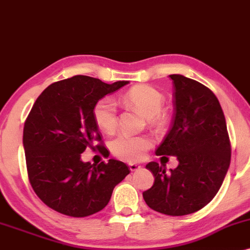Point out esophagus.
Returning a JSON list of instances; mask_svg holds the SVG:
<instances>
[{
  "mask_svg": "<svg viewBox=\"0 0 250 250\" xmlns=\"http://www.w3.org/2000/svg\"><path fill=\"white\" fill-rule=\"evenodd\" d=\"M128 167H130L131 171H137V170H139L142 167L138 164H134V163H128Z\"/></svg>",
  "mask_w": 250,
  "mask_h": 250,
  "instance_id": "34e87169",
  "label": "esophagus"
}]
</instances>
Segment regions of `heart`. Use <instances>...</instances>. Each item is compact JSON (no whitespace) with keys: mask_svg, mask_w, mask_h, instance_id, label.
Returning a JSON list of instances; mask_svg holds the SVG:
<instances>
[{"mask_svg":"<svg viewBox=\"0 0 250 250\" xmlns=\"http://www.w3.org/2000/svg\"><path fill=\"white\" fill-rule=\"evenodd\" d=\"M124 102L137 108L146 117L147 123L155 127H162L167 122V116L163 113L164 97L156 88L148 85L134 86L124 94ZM93 119L100 130L111 133L116 130L118 124L117 107L110 97L100 98L94 104ZM152 143L146 136H132L120 133L111 143V151L114 156L127 162L140 161L145 152L151 147Z\"/></svg>","mask_w":250,"mask_h":250,"instance_id":"heart-1","label":"heart"}]
</instances>
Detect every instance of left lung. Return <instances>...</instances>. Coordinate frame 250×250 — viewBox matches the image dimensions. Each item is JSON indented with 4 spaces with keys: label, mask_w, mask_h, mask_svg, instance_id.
<instances>
[{
    "label": "left lung",
    "mask_w": 250,
    "mask_h": 250,
    "mask_svg": "<svg viewBox=\"0 0 250 250\" xmlns=\"http://www.w3.org/2000/svg\"><path fill=\"white\" fill-rule=\"evenodd\" d=\"M169 77L175 87V114L156 155L175 156L179 164L170 173L156 162L146 164L155 183L143 197L155 211L184 216L215 197L229 169L231 146L222 107L211 89L184 75Z\"/></svg>",
    "instance_id": "obj_1"
}]
</instances>
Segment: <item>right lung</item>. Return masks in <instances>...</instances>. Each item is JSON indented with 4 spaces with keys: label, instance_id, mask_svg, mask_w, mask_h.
<instances>
[{
    "label": "right lung",
    "instance_id": "add662e5",
    "mask_svg": "<svg viewBox=\"0 0 250 250\" xmlns=\"http://www.w3.org/2000/svg\"><path fill=\"white\" fill-rule=\"evenodd\" d=\"M126 83L74 75L53 83L36 99L24 122L23 147L30 186L50 209L72 217L93 215L130 173L116 159L98 165L81 161L87 146L108 157L92 111L100 98Z\"/></svg>",
    "mask_w": 250,
    "mask_h": 250
}]
</instances>
